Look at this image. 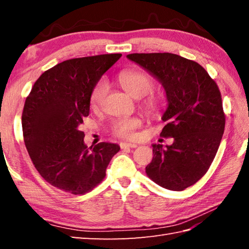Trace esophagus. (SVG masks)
<instances>
[{
	"mask_svg": "<svg viewBox=\"0 0 249 249\" xmlns=\"http://www.w3.org/2000/svg\"><path fill=\"white\" fill-rule=\"evenodd\" d=\"M120 146L122 149H127V147H137L136 143H130V142H121Z\"/></svg>",
	"mask_w": 249,
	"mask_h": 249,
	"instance_id": "1",
	"label": "esophagus"
}]
</instances>
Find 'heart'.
Returning a JSON list of instances; mask_svg holds the SVG:
<instances>
[{
	"label": "heart",
	"instance_id": "1",
	"mask_svg": "<svg viewBox=\"0 0 249 249\" xmlns=\"http://www.w3.org/2000/svg\"><path fill=\"white\" fill-rule=\"evenodd\" d=\"M120 82L122 87L131 97L142 98L149 95L154 88L152 78L145 72L139 71H127L121 73ZM107 83L104 80L98 81L92 89L89 94V105L93 109L98 108L107 93ZM145 109L152 114L160 112V105L156 99H149L145 103ZM141 125L138 118H123L115 121L112 125V131L115 136L121 138L131 139L135 135V129Z\"/></svg>",
	"mask_w": 249,
	"mask_h": 249
}]
</instances>
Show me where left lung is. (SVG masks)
Returning <instances> with one entry per match:
<instances>
[{"mask_svg": "<svg viewBox=\"0 0 249 249\" xmlns=\"http://www.w3.org/2000/svg\"><path fill=\"white\" fill-rule=\"evenodd\" d=\"M126 57L158 80L167 98L160 135L172 137L173 143L152 144L154 156L145 172L163 188L184 190L209 170L223 138L226 121L217 84L198 63L178 54Z\"/></svg>", "mask_w": 249, "mask_h": 249, "instance_id": "8db88e82", "label": "left lung"}]
</instances>
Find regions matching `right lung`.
Segmentation results:
<instances>
[{"instance_id": "obj_1", "label": "right lung", "mask_w": 249, "mask_h": 249, "mask_svg": "<svg viewBox=\"0 0 249 249\" xmlns=\"http://www.w3.org/2000/svg\"><path fill=\"white\" fill-rule=\"evenodd\" d=\"M121 53L78 57L45 71L25 99L22 130L26 150L39 174L52 186L83 195L103 181L120 146L84 143L79 129L89 113V94Z\"/></svg>"}]
</instances>
